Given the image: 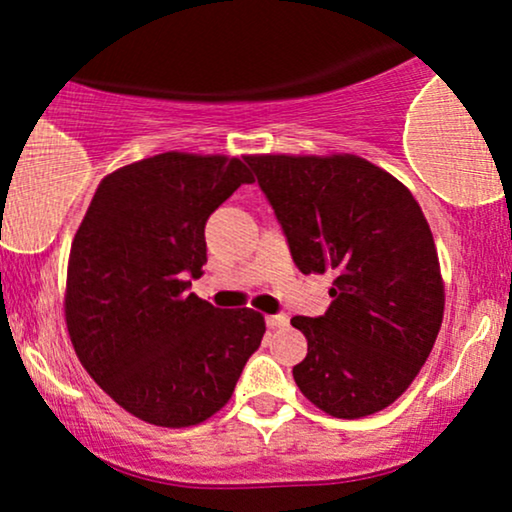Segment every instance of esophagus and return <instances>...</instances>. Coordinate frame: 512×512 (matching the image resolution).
Wrapping results in <instances>:
<instances>
[{
  "label": "esophagus",
  "mask_w": 512,
  "mask_h": 512,
  "mask_svg": "<svg viewBox=\"0 0 512 512\" xmlns=\"http://www.w3.org/2000/svg\"><path fill=\"white\" fill-rule=\"evenodd\" d=\"M286 325H289V315H267V327L272 330H281Z\"/></svg>",
  "instance_id": "34e87169"
}]
</instances>
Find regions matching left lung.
<instances>
[{
    "label": "left lung",
    "instance_id": "1",
    "mask_svg": "<svg viewBox=\"0 0 512 512\" xmlns=\"http://www.w3.org/2000/svg\"><path fill=\"white\" fill-rule=\"evenodd\" d=\"M303 274H334L325 315H296L293 380L317 409L361 419L419 375L445 308L433 233L395 175L354 154L245 158Z\"/></svg>",
    "mask_w": 512,
    "mask_h": 512
}]
</instances>
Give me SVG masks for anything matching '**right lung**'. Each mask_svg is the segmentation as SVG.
<instances>
[{"instance_id":"right-lung-1","label":"right lung","mask_w":512,"mask_h":512,"mask_svg":"<svg viewBox=\"0 0 512 512\" xmlns=\"http://www.w3.org/2000/svg\"><path fill=\"white\" fill-rule=\"evenodd\" d=\"M245 182L240 158L166 151L105 175L72 240L64 320L81 366L154 426L187 428L236 390L264 337L250 308L190 293L207 262L204 226Z\"/></svg>"}]
</instances>
